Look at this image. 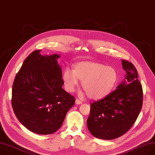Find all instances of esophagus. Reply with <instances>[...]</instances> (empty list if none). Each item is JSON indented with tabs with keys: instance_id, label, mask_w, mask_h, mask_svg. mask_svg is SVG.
<instances>
[{
	"instance_id": "esophagus-1",
	"label": "esophagus",
	"mask_w": 155,
	"mask_h": 155,
	"mask_svg": "<svg viewBox=\"0 0 155 155\" xmlns=\"http://www.w3.org/2000/svg\"><path fill=\"white\" fill-rule=\"evenodd\" d=\"M75 103H76V104H77V105L78 104V105H79V104H82V102H81V101H79V99L76 98V101H75Z\"/></svg>"
}]
</instances>
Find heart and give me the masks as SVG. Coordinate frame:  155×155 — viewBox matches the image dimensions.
Segmentation results:
<instances>
[{
	"instance_id": "heart-1",
	"label": "heart",
	"mask_w": 155,
	"mask_h": 155,
	"mask_svg": "<svg viewBox=\"0 0 155 155\" xmlns=\"http://www.w3.org/2000/svg\"><path fill=\"white\" fill-rule=\"evenodd\" d=\"M62 79L65 90L72 92L79 83L88 97L97 100L109 95L116 83L117 73L114 67L94 61H80L72 70L67 67L63 72Z\"/></svg>"
}]
</instances>
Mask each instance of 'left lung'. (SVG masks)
<instances>
[{
    "mask_svg": "<svg viewBox=\"0 0 155 155\" xmlns=\"http://www.w3.org/2000/svg\"><path fill=\"white\" fill-rule=\"evenodd\" d=\"M121 61L127 73L125 79L107 97L90 104L87 126L90 132L98 139L111 140L125 134L142 109L143 91L137 69L129 61Z\"/></svg>",
    "mask_w": 155,
    "mask_h": 155,
    "instance_id": "obj_1",
    "label": "left lung"
}]
</instances>
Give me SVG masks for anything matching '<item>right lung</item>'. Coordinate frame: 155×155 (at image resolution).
Instances as JSON below:
<instances>
[{
    "instance_id": "obj_1",
    "label": "right lung",
    "mask_w": 155,
    "mask_h": 155,
    "mask_svg": "<svg viewBox=\"0 0 155 155\" xmlns=\"http://www.w3.org/2000/svg\"><path fill=\"white\" fill-rule=\"evenodd\" d=\"M35 50L25 60L12 88V107L21 124L41 135L61 127L75 98L63 88L58 54L41 55Z\"/></svg>"
}]
</instances>
